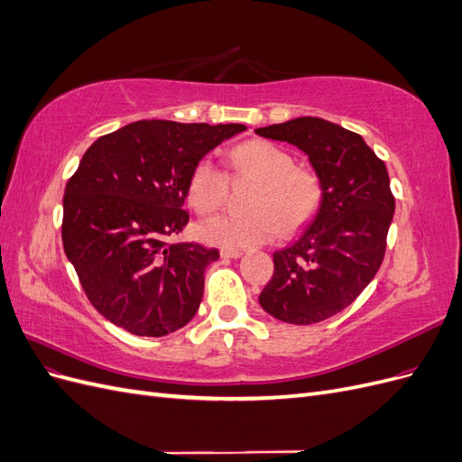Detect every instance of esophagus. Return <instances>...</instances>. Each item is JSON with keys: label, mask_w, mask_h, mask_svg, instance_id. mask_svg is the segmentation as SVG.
Masks as SVG:
<instances>
[{"label": "esophagus", "mask_w": 462, "mask_h": 462, "mask_svg": "<svg viewBox=\"0 0 462 462\" xmlns=\"http://www.w3.org/2000/svg\"><path fill=\"white\" fill-rule=\"evenodd\" d=\"M219 254H221V258H231V260H236L243 256L241 250H233V248H221Z\"/></svg>", "instance_id": "1"}]
</instances>
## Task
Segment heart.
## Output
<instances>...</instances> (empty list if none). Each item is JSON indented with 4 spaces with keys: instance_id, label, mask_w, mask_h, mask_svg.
<instances>
[{
    "instance_id": "1",
    "label": "heart",
    "mask_w": 462,
    "mask_h": 462,
    "mask_svg": "<svg viewBox=\"0 0 462 462\" xmlns=\"http://www.w3.org/2000/svg\"><path fill=\"white\" fill-rule=\"evenodd\" d=\"M233 170L258 180L248 216H217L197 226L199 239L221 248H248L270 243L282 226L295 231L319 206L321 185L314 171L295 165L283 148L265 141H248L229 152ZM227 194V175L212 158H202L187 180V200L206 216L221 208Z\"/></svg>"
}]
</instances>
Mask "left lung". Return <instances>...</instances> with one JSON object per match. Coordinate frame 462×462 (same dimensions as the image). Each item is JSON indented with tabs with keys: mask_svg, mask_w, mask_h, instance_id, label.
Returning <instances> with one entry per match:
<instances>
[{
	"mask_svg": "<svg viewBox=\"0 0 462 462\" xmlns=\"http://www.w3.org/2000/svg\"><path fill=\"white\" fill-rule=\"evenodd\" d=\"M254 133L302 150L321 185L318 212L273 253V277L258 300L287 324H318L346 309L380 270L395 212L385 163L360 134L319 117Z\"/></svg>",
	"mask_w": 462,
	"mask_h": 462,
	"instance_id": "8db88e82",
	"label": "left lung"
}]
</instances>
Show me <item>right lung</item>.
Returning <instances> with one entry per match:
<instances>
[{"mask_svg": "<svg viewBox=\"0 0 462 462\" xmlns=\"http://www.w3.org/2000/svg\"><path fill=\"white\" fill-rule=\"evenodd\" d=\"M241 123L134 121L85 152L63 197V248L88 300L141 337L187 326L216 248L171 243L185 229L192 167Z\"/></svg>", "mask_w": 462, "mask_h": 462, "instance_id": "right-lung-1", "label": "right lung"}]
</instances>
